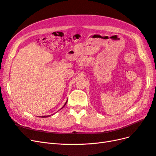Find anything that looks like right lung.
Here are the masks:
<instances>
[{
	"label": "right lung",
	"instance_id": "right-lung-1",
	"mask_svg": "<svg viewBox=\"0 0 156 156\" xmlns=\"http://www.w3.org/2000/svg\"><path fill=\"white\" fill-rule=\"evenodd\" d=\"M66 103H67V101H66V103H65V104H64V106L62 107V108H63V107H64L66 105ZM51 116V115H49V116H42L41 117H42V118H46V117H49V116Z\"/></svg>",
	"mask_w": 156,
	"mask_h": 156
}]
</instances>
